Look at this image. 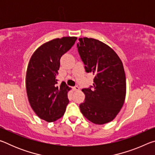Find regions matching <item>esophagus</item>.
Wrapping results in <instances>:
<instances>
[{"label": "esophagus", "instance_id": "1", "mask_svg": "<svg viewBox=\"0 0 155 155\" xmlns=\"http://www.w3.org/2000/svg\"><path fill=\"white\" fill-rule=\"evenodd\" d=\"M73 90H74V91H78L80 90V88L78 87V86H75V87H73Z\"/></svg>", "mask_w": 155, "mask_h": 155}]
</instances>
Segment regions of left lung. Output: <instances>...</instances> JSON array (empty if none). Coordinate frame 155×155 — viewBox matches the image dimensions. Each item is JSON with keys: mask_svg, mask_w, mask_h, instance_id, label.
Segmentation results:
<instances>
[{"mask_svg": "<svg viewBox=\"0 0 155 155\" xmlns=\"http://www.w3.org/2000/svg\"><path fill=\"white\" fill-rule=\"evenodd\" d=\"M78 51L86 72L94 74L93 88L83 89L85 102L79 107L83 115L94 124L112 121L124 104L126 76L116 52L106 44L94 38L78 39Z\"/></svg>", "mask_w": 155, "mask_h": 155, "instance_id": "1", "label": "left lung"}]
</instances>
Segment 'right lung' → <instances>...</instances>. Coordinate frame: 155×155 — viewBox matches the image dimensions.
Listing matches in <instances>:
<instances>
[{
    "mask_svg": "<svg viewBox=\"0 0 155 155\" xmlns=\"http://www.w3.org/2000/svg\"><path fill=\"white\" fill-rule=\"evenodd\" d=\"M77 38L63 37L43 44L33 52L26 74V90L31 108L48 122L64 115L69 103L70 88L64 83L57 86L60 59L74 45Z\"/></svg>",
    "mask_w": 155,
    "mask_h": 155,
    "instance_id": "right-lung-1",
    "label": "right lung"
}]
</instances>
